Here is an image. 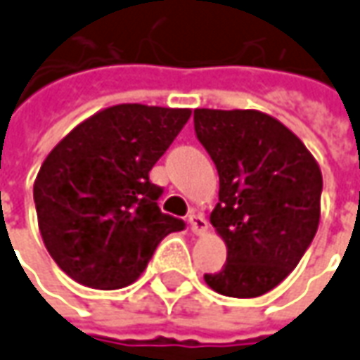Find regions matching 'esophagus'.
Segmentation results:
<instances>
[{
  "label": "esophagus",
  "mask_w": 360,
  "mask_h": 360,
  "mask_svg": "<svg viewBox=\"0 0 360 360\" xmlns=\"http://www.w3.org/2000/svg\"><path fill=\"white\" fill-rule=\"evenodd\" d=\"M188 224H190V230L194 231V233H204V231L208 230V221H206V218L202 214H190L188 216Z\"/></svg>",
  "instance_id": "34e87169"
}]
</instances>
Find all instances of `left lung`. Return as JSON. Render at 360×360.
Returning <instances> with one entry per match:
<instances>
[{
    "instance_id": "obj_1",
    "label": "left lung",
    "mask_w": 360,
    "mask_h": 360,
    "mask_svg": "<svg viewBox=\"0 0 360 360\" xmlns=\"http://www.w3.org/2000/svg\"><path fill=\"white\" fill-rule=\"evenodd\" d=\"M194 130L219 176L210 221L228 245L204 279L228 297H259L285 279L313 242L323 176L305 144L257 110H194Z\"/></svg>"
}]
</instances>
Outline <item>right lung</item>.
Here are the masks:
<instances>
[{"instance_id": "right-lung-1", "label": "right lung", "mask_w": 360, "mask_h": 360, "mask_svg": "<svg viewBox=\"0 0 360 360\" xmlns=\"http://www.w3.org/2000/svg\"><path fill=\"white\" fill-rule=\"evenodd\" d=\"M192 110L117 105L86 118L41 164L33 200L47 252L77 283L130 285L158 243L184 230L148 172Z\"/></svg>"}]
</instances>
